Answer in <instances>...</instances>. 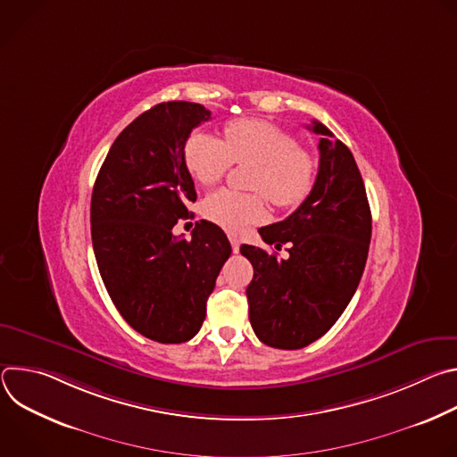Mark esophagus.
I'll use <instances>...</instances> for the list:
<instances>
[{"instance_id":"1","label":"esophagus","mask_w":457,"mask_h":457,"mask_svg":"<svg viewBox=\"0 0 457 457\" xmlns=\"http://www.w3.org/2000/svg\"><path fill=\"white\" fill-rule=\"evenodd\" d=\"M229 242H231L233 253H238L240 251V238L237 235H229Z\"/></svg>"}]
</instances>
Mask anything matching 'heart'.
<instances>
[{"instance_id":"heart-1","label":"heart","mask_w":457,"mask_h":457,"mask_svg":"<svg viewBox=\"0 0 457 457\" xmlns=\"http://www.w3.org/2000/svg\"><path fill=\"white\" fill-rule=\"evenodd\" d=\"M231 162H254L249 187L264 193L280 210L298 206L312 189L314 161L298 148L296 139L280 126L262 119H235L224 126V141L197 132L184 146V164L203 186L217 184ZM260 193L220 189L203 204L208 220L238 233L264 220L266 201Z\"/></svg>"}]
</instances>
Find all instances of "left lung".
I'll return each instance as SVG.
<instances>
[{
  "label": "left lung",
  "mask_w": 457,
  "mask_h": 457,
  "mask_svg": "<svg viewBox=\"0 0 457 457\" xmlns=\"http://www.w3.org/2000/svg\"><path fill=\"white\" fill-rule=\"evenodd\" d=\"M318 175L305 201L282 222L260 228L289 256L244 244L253 266L245 289L258 340L277 349H302L328 333L349 305L365 270L372 219L363 179L351 150L318 120Z\"/></svg>",
  "instance_id": "8db88e82"
}]
</instances>
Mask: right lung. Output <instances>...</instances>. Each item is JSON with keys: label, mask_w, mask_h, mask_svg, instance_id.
<instances>
[{"label": "right lung", "mask_w": 457, "mask_h": 457, "mask_svg": "<svg viewBox=\"0 0 457 457\" xmlns=\"http://www.w3.org/2000/svg\"><path fill=\"white\" fill-rule=\"evenodd\" d=\"M210 117L187 101L146 110L113 141L92 191V244L104 287L120 316L159 344H182L201 331L231 254L213 222L195 224L191 240L171 231L197 201L186 141Z\"/></svg>", "instance_id": "1"}]
</instances>
